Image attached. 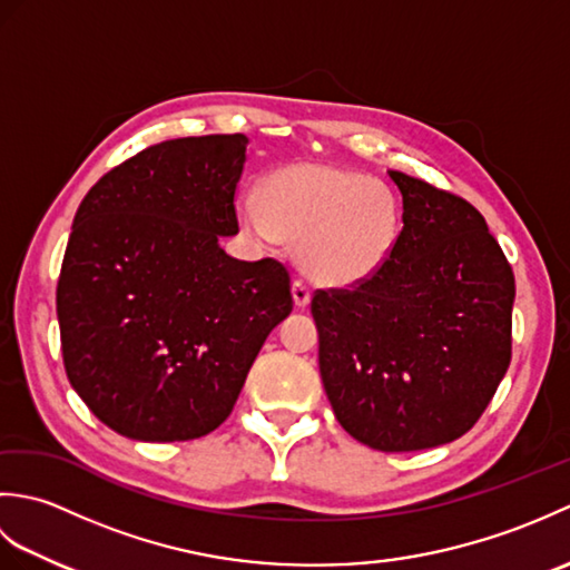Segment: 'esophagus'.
Returning a JSON list of instances; mask_svg holds the SVG:
<instances>
[{
	"mask_svg": "<svg viewBox=\"0 0 570 570\" xmlns=\"http://www.w3.org/2000/svg\"><path fill=\"white\" fill-rule=\"evenodd\" d=\"M292 294H294V304L298 308H304L311 304V288L306 282H301V278H296L294 286H292Z\"/></svg>",
	"mask_w": 570,
	"mask_h": 570,
	"instance_id": "esophagus-1",
	"label": "esophagus"
}]
</instances>
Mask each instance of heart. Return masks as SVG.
<instances>
[{
    "instance_id": "obj_1",
    "label": "heart",
    "mask_w": 570,
    "mask_h": 570,
    "mask_svg": "<svg viewBox=\"0 0 570 570\" xmlns=\"http://www.w3.org/2000/svg\"><path fill=\"white\" fill-rule=\"evenodd\" d=\"M239 223L259 242H298V264L313 282L347 288L390 262L402 208L390 186L353 168L292 164L264 178L259 200L239 203Z\"/></svg>"
}]
</instances>
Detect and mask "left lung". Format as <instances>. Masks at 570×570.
I'll use <instances>...</instances> for the list:
<instances>
[{
  "label": "left lung",
  "mask_w": 570,
  "mask_h": 570,
  "mask_svg": "<svg viewBox=\"0 0 570 570\" xmlns=\"http://www.w3.org/2000/svg\"><path fill=\"white\" fill-rule=\"evenodd\" d=\"M404 227L353 292H316L321 380L341 426L374 451H423L475 426L510 367L514 274L485 217L390 171Z\"/></svg>",
  "instance_id": "8db88e82"
}]
</instances>
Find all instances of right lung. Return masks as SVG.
I'll return each mask as SVG.
<instances>
[{
  "instance_id": "1",
  "label": "right lung",
  "mask_w": 570,
  "mask_h": 570,
  "mask_svg": "<svg viewBox=\"0 0 570 570\" xmlns=\"http://www.w3.org/2000/svg\"><path fill=\"white\" fill-rule=\"evenodd\" d=\"M245 135L154 144L105 174L72 220L56 308L72 390L135 441H190L229 416L294 308L276 259L239 262Z\"/></svg>"
}]
</instances>
